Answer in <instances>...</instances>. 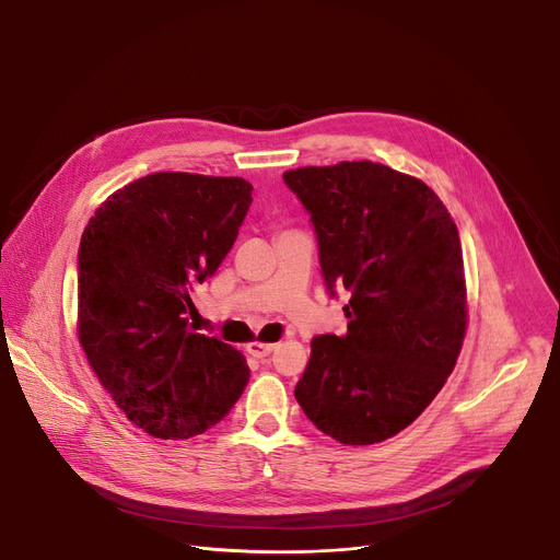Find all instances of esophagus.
<instances>
[{
  "instance_id": "1",
  "label": "esophagus",
  "mask_w": 560,
  "mask_h": 560,
  "mask_svg": "<svg viewBox=\"0 0 560 560\" xmlns=\"http://www.w3.org/2000/svg\"><path fill=\"white\" fill-rule=\"evenodd\" d=\"M275 349H277V345H272V342H252V345H247V351H249L254 358H266V355H270Z\"/></svg>"
}]
</instances>
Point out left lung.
I'll return each mask as SVG.
<instances>
[{"label": "left lung", "mask_w": 560, "mask_h": 560, "mask_svg": "<svg viewBox=\"0 0 560 560\" xmlns=\"http://www.w3.org/2000/svg\"><path fill=\"white\" fill-rule=\"evenodd\" d=\"M311 213L330 294L351 292L345 335H317L294 398L347 445L412 423L453 374L466 332L455 220L430 186L376 162L285 171Z\"/></svg>", "instance_id": "8db88e82"}]
</instances>
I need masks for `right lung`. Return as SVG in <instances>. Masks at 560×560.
<instances>
[{"label":"right lung","instance_id":"1","mask_svg":"<svg viewBox=\"0 0 560 560\" xmlns=\"http://www.w3.org/2000/svg\"><path fill=\"white\" fill-rule=\"evenodd\" d=\"M249 205L243 177L153 173L112 194L83 232L79 340L105 392L151 436L202 434L249 381L241 351L184 317Z\"/></svg>","mask_w":560,"mask_h":560}]
</instances>
